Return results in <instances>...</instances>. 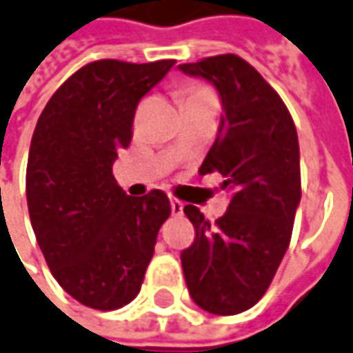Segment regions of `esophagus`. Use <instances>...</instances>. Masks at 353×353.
Instances as JSON below:
<instances>
[{
    "instance_id": "esophagus-1",
    "label": "esophagus",
    "mask_w": 353,
    "mask_h": 353,
    "mask_svg": "<svg viewBox=\"0 0 353 353\" xmlns=\"http://www.w3.org/2000/svg\"><path fill=\"white\" fill-rule=\"evenodd\" d=\"M170 205H172V212H174V214H181V212H183V201H179L177 196H172V199H170Z\"/></svg>"
}]
</instances>
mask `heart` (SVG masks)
<instances>
[{
    "label": "heart",
    "instance_id": "1",
    "mask_svg": "<svg viewBox=\"0 0 353 353\" xmlns=\"http://www.w3.org/2000/svg\"><path fill=\"white\" fill-rule=\"evenodd\" d=\"M203 92H210V90H208V88H205V86H195V88H191V92H189V96L203 94Z\"/></svg>",
    "mask_w": 353,
    "mask_h": 353
}]
</instances>
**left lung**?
Here are the masks:
<instances>
[{
  "mask_svg": "<svg viewBox=\"0 0 353 353\" xmlns=\"http://www.w3.org/2000/svg\"><path fill=\"white\" fill-rule=\"evenodd\" d=\"M179 69L220 92L224 117L199 174H222L232 191L214 224L183 208L195 241L181 251V267L199 307L237 315L267 294L292 239L301 199L297 131L284 100L243 57L220 54Z\"/></svg>",
  "mask_w": 353,
  "mask_h": 353,
  "instance_id": "8db88e82",
  "label": "left lung"
}]
</instances>
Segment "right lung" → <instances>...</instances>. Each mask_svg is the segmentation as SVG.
<instances>
[{"instance_id":"add662e5","label":"right lung","mask_w":353,"mask_h":353,"mask_svg":"<svg viewBox=\"0 0 353 353\" xmlns=\"http://www.w3.org/2000/svg\"><path fill=\"white\" fill-rule=\"evenodd\" d=\"M174 63L90 61L38 117L26 164L30 224L57 284L86 307L114 311L135 299L172 214L160 189L125 195L112 166L133 139L137 104Z\"/></svg>"}]
</instances>
